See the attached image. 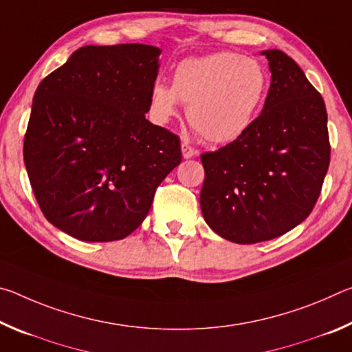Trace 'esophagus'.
I'll return each instance as SVG.
<instances>
[{
    "label": "esophagus",
    "instance_id": "34e87169",
    "mask_svg": "<svg viewBox=\"0 0 352 352\" xmlns=\"http://www.w3.org/2000/svg\"><path fill=\"white\" fill-rule=\"evenodd\" d=\"M182 155L183 158H192L194 155H197V151L194 147H190L188 142H182Z\"/></svg>",
    "mask_w": 352,
    "mask_h": 352
}]
</instances>
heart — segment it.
Here are the masks:
<instances>
[{
	"instance_id": "1",
	"label": "heart",
	"mask_w": 352,
	"mask_h": 352,
	"mask_svg": "<svg viewBox=\"0 0 352 352\" xmlns=\"http://www.w3.org/2000/svg\"><path fill=\"white\" fill-rule=\"evenodd\" d=\"M269 91V74L236 52L184 58L172 71V85L155 82L148 113L157 124L177 116L178 102L195 132L214 144H228L248 132Z\"/></svg>"
}]
</instances>
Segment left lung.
I'll return each mask as SVG.
<instances>
[{"mask_svg":"<svg viewBox=\"0 0 352 352\" xmlns=\"http://www.w3.org/2000/svg\"><path fill=\"white\" fill-rule=\"evenodd\" d=\"M272 83L248 132L201 155L200 208L223 239L256 243L283 236L314 210L329 168L324 100L295 60L261 52Z\"/></svg>","mask_w":352,"mask_h":352,"instance_id":"obj_1","label":"left lung"}]
</instances>
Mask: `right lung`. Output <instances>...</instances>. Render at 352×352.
<instances>
[{
  "label": "right lung",
  "instance_id": "right-lung-1",
  "mask_svg": "<svg viewBox=\"0 0 352 352\" xmlns=\"http://www.w3.org/2000/svg\"><path fill=\"white\" fill-rule=\"evenodd\" d=\"M160 54L141 43L82 46L34 94L28 177L45 217L71 237L133 233L182 162L180 138L146 119Z\"/></svg>",
  "mask_w": 352,
  "mask_h": 352
}]
</instances>
